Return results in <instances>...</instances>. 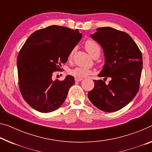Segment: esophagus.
<instances>
[{"label": "esophagus", "instance_id": "esophagus-1", "mask_svg": "<svg viewBox=\"0 0 152 152\" xmlns=\"http://www.w3.org/2000/svg\"><path fill=\"white\" fill-rule=\"evenodd\" d=\"M83 80V79L81 78H75V81L76 82H80Z\"/></svg>", "mask_w": 152, "mask_h": 152}]
</instances>
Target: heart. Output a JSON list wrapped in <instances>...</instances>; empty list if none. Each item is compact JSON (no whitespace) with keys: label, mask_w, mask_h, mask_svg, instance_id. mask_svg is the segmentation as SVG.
I'll return each mask as SVG.
<instances>
[{"label":"heart","mask_w":152,"mask_h":152,"mask_svg":"<svg viewBox=\"0 0 152 152\" xmlns=\"http://www.w3.org/2000/svg\"><path fill=\"white\" fill-rule=\"evenodd\" d=\"M85 47L86 49L87 50V52L90 54L91 56L95 50L97 49H100L99 45L97 43L95 42L92 40H88L85 43ZM72 53H73V50L69 54V57H72ZM72 76L76 77V78H85V77H87L88 76L90 75L92 73V72L90 69L86 68V67H74V68L72 69L70 72H69Z\"/></svg>","instance_id":"1"}]
</instances>
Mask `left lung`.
I'll return each mask as SVG.
<instances>
[{"label": "left lung", "instance_id": "8db88e82", "mask_svg": "<svg viewBox=\"0 0 152 152\" xmlns=\"http://www.w3.org/2000/svg\"><path fill=\"white\" fill-rule=\"evenodd\" d=\"M91 38L102 47L105 63L98 76L110 78L106 85L94 80L88 97L98 109L114 112L128 105L139 88L143 61L139 47L128 34L110 27L97 29Z\"/></svg>", "mask_w": 152, "mask_h": 152}]
</instances>
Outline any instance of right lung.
I'll use <instances>...</instances> for the list:
<instances>
[{
  "label": "right lung",
  "mask_w": 152,
  "mask_h": 152,
  "mask_svg": "<svg viewBox=\"0 0 152 152\" xmlns=\"http://www.w3.org/2000/svg\"><path fill=\"white\" fill-rule=\"evenodd\" d=\"M83 37L78 29L50 26L33 32L19 53L17 65L19 85L24 100L42 113L51 112L63 104L74 78L53 80Z\"/></svg>",
  "instance_id": "1"
}]
</instances>
